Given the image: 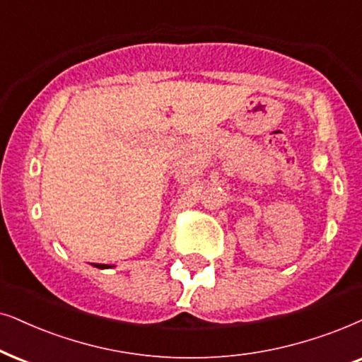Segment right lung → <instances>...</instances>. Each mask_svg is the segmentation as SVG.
<instances>
[{"label": "right lung", "mask_w": 362, "mask_h": 362, "mask_svg": "<svg viewBox=\"0 0 362 362\" xmlns=\"http://www.w3.org/2000/svg\"><path fill=\"white\" fill-rule=\"evenodd\" d=\"M98 267H108V265H105V264H102V265H98ZM110 267H112V265H110Z\"/></svg>", "instance_id": "right-lung-1"}]
</instances>
